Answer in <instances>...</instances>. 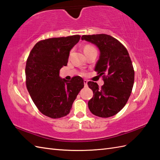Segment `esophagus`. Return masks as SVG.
Masks as SVG:
<instances>
[{
  "label": "esophagus",
  "mask_w": 160,
  "mask_h": 160,
  "mask_svg": "<svg viewBox=\"0 0 160 160\" xmlns=\"http://www.w3.org/2000/svg\"><path fill=\"white\" fill-rule=\"evenodd\" d=\"M87 82L88 81L87 80H84V87H87Z\"/></svg>",
  "instance_id": "esophagus-1"
}]
</instances>
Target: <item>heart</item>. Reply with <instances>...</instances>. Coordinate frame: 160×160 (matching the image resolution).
Returning a JSON list of instances; mask_svg holds the SVG:
<instances>
[{
  "mask_svg": "<svg viewBox=\"0 0 160 160\" xmlns=\"http://www.w3.org/2000/svg\"><path fill=\"white\" fill-rule=\"evenodd\" d=\"M92 50H96V49L91 45H86L85 47H84V52H90V51H92Z\"/></svg>",
  "mask_w": 160,
  "mask_h": 160,
  "instance_id": "1",
  "label": "heart"
}]
</instances>
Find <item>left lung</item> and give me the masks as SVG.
I'll use <instances>...</instances> for the list:
<instances>
[{"label":"left lung","instance_id":"left-lung-1","mask_svg":"<svg viewBox=\"0 0 160 160\" xmlns=\"http://www.w3.org/2000/svg\"><path fill=\"white\" fill-rule=\"evenodd\" d=\"M82 40L96 45L100 58L95 71L102 76L104 84L99 88L96 82L89 81L88 86L93 96L88 102L90 111L100 118H109L120 112L131 96L135 72L126 47L107 34L84 35Z\"/></svg>","mask_w":160,"mask_h":160}]
</instances>
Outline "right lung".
I'll return each instance as SVG.
<instances>
[{"label":"right lung","mask_w":160,"mask_h":160,"mask_svg":"<svg viewBox=\"0 0 160 160\" xmlns=\"http://www.w3.org/2000/svg\"><path fill=\"white\" fill-rule=\"evenodd\" d=\"M80 36L40 40L33 47L25 67L26 86L38 109L46 116L56 119L70 113L74 100L84 87V80L74 76L70 81L59 76L67 65L70 50Z\"/></svg>","instance_id":"right-lung-1"}]
</instances>
